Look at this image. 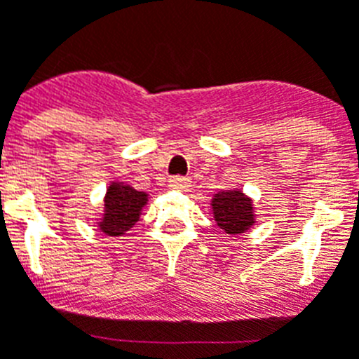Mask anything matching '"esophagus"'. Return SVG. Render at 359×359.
I'll return each mask as SVG.
<instances>
[{
	"label": "esophagus",
	"instance_id": "1",
	"mask_svg": "<svg viewBox=\"0 0 359 359\" xmlns=\"http://www.w3.org/2000/svg\"><path fill=\"white\" fill-rule=\"evenodd\" d=\"M169 185L172 189H187L190 185V177L187 176H172L169 180Z\"/></svg>",
	"mask_w": 359,
	"mask_h": 359
}]
</instances>
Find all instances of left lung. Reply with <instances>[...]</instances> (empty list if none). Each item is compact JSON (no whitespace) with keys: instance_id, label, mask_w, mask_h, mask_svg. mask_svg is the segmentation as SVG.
Returning a JSON list of instances; mask_svg holds the SVG:
<instances>
[{"instance_id":"obj_1","label":"left lung","mask_w":359,"mask_h":359,"mask_svg":"<svg viewBox=\"0 0 359 359\" xmlns=\"http://www.w3.org/2000/svg\"><path fill=\"white\" fill-rule=\"evenodd\" d=\"M212 208H214L217 226H221L231 236L243 233L253 224L252 201L239 190H228V192L215 194Z\"/></svg>"}]
</instances>
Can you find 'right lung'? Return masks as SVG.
<instances>
[{
    "instance_id": "add662e5",
    "label": "right lung",
    "mask_w": 359,
    "mask_h": 359,
    "mask_svg": "<svg viewBox=\"0 0 359 359\" xmlns=\"http://www.w3.org/2000/svg\"><path fill=\"white\" fill-rule=\"evenodd\" d=\"M145 201H147L145 192H138L133 187L122 185V183H113L107 189L106 217L100 223L104 233L122 236L123 231L135 226Z\"/></svg>"
}]
</instances>
